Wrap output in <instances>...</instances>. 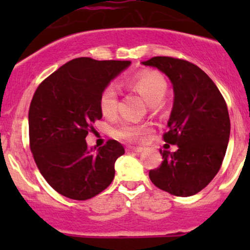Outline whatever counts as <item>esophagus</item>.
I'll list each match as a JSON object with an SVG mask.
<instances>
[{
	"label": "esophagus",
	"instance_id": "obj_1",
	"mask_svg": "<svg viewBox=\"0 0 250 250\" xmlns=\"http://www.w3.org/2000/svg\"><path fill=\"white\" fill-rule=\"evenodd\" d=\"M128 151L130 152H135V153H141L144 151L143 147H128Z\"/></svg>",
	"mask_w": 250,
	"mask_h": 250
}]
</instances>
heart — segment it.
Masks as SVG:
<instances>
[{"instance_id":"1","label":"heart","mask_w":250,"mask_h":250,"mask_svg":"<svg viewBox=\"0 0 250 250\" xmlns=\"http://www.w3.org/2000/svg\"><path fill=\"white\" fill-rule=\"evenodd\" d=\"M127 84L139 93L150 106L157 107L162 103L167 92V82L165 77L152 70H144L134 75ZM118 105V93L113 85H107L103 89L99 98L100 111L105 117H112L116 115ZM148 132V127L145 125L123 123L115 129V135L120 139L128 141H140L144 135Z\"/></svg>"}]
</instances>
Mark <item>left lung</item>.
Instances as JSON below:
<instances>
[{
    "label": "left lung",
    "mask_w": 250,
    "mask_h": 250,
    "mask_svg": "<svg viewBox=\"0 0 250 250\" xmlns=\"http://www.w3.org/2000/svg\"><path fill=\"white\" fill-rule=\"evenodd\" d=\"M169 78L174 100L166 143L175 152L160 151L162 165L148 176L161 190L188 197L203 190L219 172L230 139L226 103L210 77L195 64L169 57L141 62Z\"/></svg>",
    "instance_id": "left-lung-1"
}]
</instances>
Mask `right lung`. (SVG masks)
Wrapping results in <instances>:
<instances>
[{
  "instance_id": "right-lung-1",
  "label": "right lung",
  "mask_w": 250,
  "mask_h": 250,
  "mask_svg": "<svg viewBox=\"0 0 250 250\" xmlns=\"http://www.w3.org/2000/svg\"><path fill=\"white\" fill-rule=\"evenodd\" d=\"M125 60L77 58L47 77L29 110L30 148L40 173L60 195L89 200L115 178V162L125 153L118 141L88 147L85 137L103 117V89L130 66Z\"/></svg>"
}]
</instances>
